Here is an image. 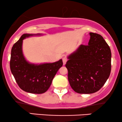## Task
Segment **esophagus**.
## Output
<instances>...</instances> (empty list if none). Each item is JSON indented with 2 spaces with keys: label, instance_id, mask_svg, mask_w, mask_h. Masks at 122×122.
Returning a JSON list of instances; mask_svg holds the SVG:
<instances>
[{
  "label": "esophagus",
  "instance_id": "esophagus-1",
  "mask_svg": "<svg viewBox=\"0 0 122 122\" xmlns=\"http://www.w3.org/2000/svg\"><path fill=\"white\" fill-rule=\"evenodd\" d=\"M62 61H63V64H64V65H65L66 62L67 61V58H66V57H63Z\"/></svg>",
  "mask_w": 122,
  "mask_h": 122
}]
</instances>
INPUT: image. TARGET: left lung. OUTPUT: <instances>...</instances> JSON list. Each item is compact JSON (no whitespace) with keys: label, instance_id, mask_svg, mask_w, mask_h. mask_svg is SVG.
I'll return each instance as SVG.
<instances>
[{"label":"left lung","instance_id":"left-lung-1","mask_svg":"<svg viewBox=\"0 0 122 122\" xmlns=\"http://www.w3.org/2000/svg\"><path fill=\"white\" fill-rule=\"evenodd\" d=\"M88 45H81L68 57L65 66L70 85L77 93H93L98 91L110 76L111 52L103 37L89 33Z\"/></svg>","mask_w":122,"mask_h":122}]
</instances>
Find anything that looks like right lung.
Wrapping results in <instances>:
<instances>
[{
	"label": "right lung",
	"instance_id": "obj_1",
	"mask_svg": "<svg viewBox=\"0 0 122 122\" xmlns=\"http://www.w3.org/2000/svg\"><path fill=\"white\" fill-rule=\"evenodd\" d=\"M38 34H24L12 47L10 69L20 89L29 93H45L51 85L58 69L63 65L62 60L53 63L30 64L25 59L22 52V43L26 38Z\"/></svg>",
	"mask_w": 122,
	"mask_h": 122
}]
</instances>
